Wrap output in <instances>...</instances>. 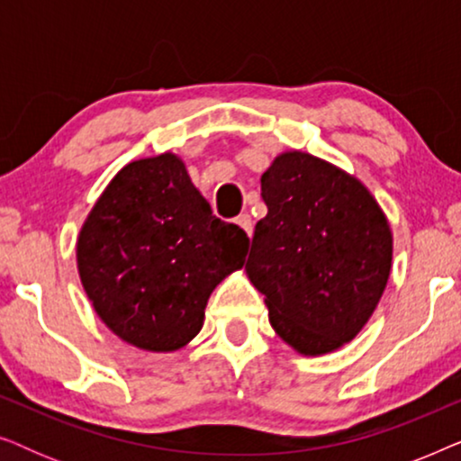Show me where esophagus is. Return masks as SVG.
Instances as JSON below:
<instances>
[{
    "instance_id": "34e87169",
    "label": "esophagus",
    "mask_w": 461,
    "mask_h": 461,
    "mask_svg": "<svg viewBox=\"0 0 461 461\" xmlns=\"http://www.w3.org/2000/svg\"><path fill=\"white\" fill-rule=\"evenodd\" d=\"M235 224L241 226V229L248 232V235H251V232H254V222H251L249 213H241V216H237L235 218Z\"/></svg>"
}]
</instances>
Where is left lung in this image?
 Masks as SVG:
<instances>
[{
    "label": "left lung",
    "instance_id": "8db88e82",
    "mask_svg": "<svg viewBox=\"0 0 461 461\" xmlns=\"http://www.w3.org/2000/svg\"><path fill=\"white\" fill-rule=\"evenodd\" d=\"M268 213L245 273L268 321L304 357L342 348L367 325L393 270V230L357 176L285 150L262 174Z\"/></svg>",
    "mask_w": 461,
    "mask_h": 461
}]
</instances>
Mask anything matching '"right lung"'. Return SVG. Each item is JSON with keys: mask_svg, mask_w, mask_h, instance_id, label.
Wrapping results in <instances>:
<instances>
[{"mask_svg": "<svg viewBox=\"0 0 461 461\" xmlns=\"http://www.w3.org/2000/svg\"><path fill=\"white\" fill-rule=\"evenodd\" d=\"M249 239L212 213L185 161L161 153L119 169L77 237V270L100 321L123 342L174 352L203 327L218 283Z\"/></svg>", "mask_w": 461, "mask_h": 461, "instance_id": "obj_1", "label": "right lung"}]
</instances>
